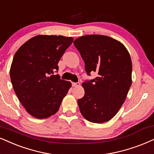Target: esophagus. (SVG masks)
Masks as SVG:
<instances>
[{
    "mask_svg": "<svg viewBox=\"0 0 154 154\" xmlns=\"http://www.w3.org/2000/svg\"><path fill=\"white\" fill-rule=\"evenodd\" d=\"M80 85V83L79 82H73L72 83V86L73 87H79Z\"/></svg>",
    "mask_w": 154,
    "mask_h": 154,
    "instance_id": "1",
    "label": "esophagus"
}]
</instances>
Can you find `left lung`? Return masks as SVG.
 Here are the masks:
<instances>
[{"label": "left lung", "instance_id": "1", "mask_svg": "<svg viewBox=\"0 0 154 154\" xmlns=\"http://www.w3.org/2000/svg\"><path fill=\"white\" fill-rule=\"evenodd\" d=\"M74 45L85 62L88 75L98 77L82 83L85 95L77 100L84 117L93 123L108 122L124 104L131 85L132 63L125 46L101 35L82 36Z\"/></svg>", "mask_w": 154, "mask_h": 154}]
</instances>
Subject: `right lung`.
<instances>
[{
    "instance_id": "right-lung-1",
    "label": "right lung",
    "mask_w": 154,
    "mask_h": 154,
    "mask_svg": "<svg viewBox=\"0 0 154 154\" xmlns=\"http://www.w3.org/2000/svg\"><path fill=\"white\" fill-rule=\"evenodd\" d=\"M72 37L39 35L30 38L13 57L10 75L17 98L31 116L46 119L59 109L70 82L53 75Z\"/></svg>"
}]
</instances>
